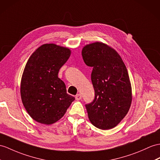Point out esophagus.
<instances>
[{
	"mask_svg": "<svg viewBox=\"0 0 160 160\" xmlns=\"http://www.w3.org/2000/svg\"><path fill=\"white\" fill-rule=\"evenodd\" d=\"M81 98H82V96H81V95L80 94V93H78V94H77L75 96V99L77 100H79L81 99Z\"/></svg>",
	"mask_w": 160,
	"mask_h": 160,
	"instance_id": "obj_1",
	"label": "esophagus"
}]
</instances>
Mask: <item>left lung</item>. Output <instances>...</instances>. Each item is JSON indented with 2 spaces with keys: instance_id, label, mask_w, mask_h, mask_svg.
Listing matches in <instances>:
<instances>
[{
  "instance_id": "left-lung-1",
  "label": "left lung",
  "mask_w": 160,
  "mask_h": 160,
  "mask_svg": "<svg viewBox=\"0 0 160 160\" xmlns=\"http://www.w3.org/2000/svg\"><path fill=\"white\" fill-rule=\"evenodd\" d=\"M81 54L85 64L93 68L95 98L85 105L88 118L99 129H111L125 118L131 106L132 87L126 67L117 51L102 42L85 45Z\"/></svg>"
}]
</instances>
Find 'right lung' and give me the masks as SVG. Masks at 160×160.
I'll list each match as a JSON object with an SVG mask.
<instances>
[{
  "label": "right lung",
  "instance_id": "obj_1",
  "mask_svg": "<svg viewBox=\"0 0 160 160\" xmlns=\"http://www.w3.org/2000/svg\"><path fill=\"white\" fill-rule=\"evenodd\" d=\"M71 54L69 48L44 44L30 56L22 74V103L36 122L50 125L60 119L75 100L68 94L58 72Z\"/></svg>",
  "mask_w": 160,
  "mask_h": 160
}]
</instances>
